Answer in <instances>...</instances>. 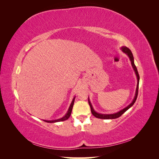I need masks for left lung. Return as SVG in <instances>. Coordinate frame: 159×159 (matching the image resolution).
I'll use <instances>...</instances> for the list:
<instances>
[{
    "label": "left lung",
    "mask_w": 159,
    "mask_h": 159,
    "mask_svg": "<svg viewBox=\"0 0 159 159\" xmlns=\"http://www.w3.org/2000/svg\"><path fill=\"white\" fill-rule=\"evenodd\" d=\"M122 51L125 53V54L129 56L130 60H131V65L133 66V70L134 71V72H135V74L137 75V89H136V92H135V95H134V98L133 100V102L130 103L127 107H126L125 108H124L123 109L119 111V112L117 113H113V114H102V113H98L96 111H95V110L93 109V107H92V105H91L90 101L89 99V98H88V102H89V105L90 106V108H91V113L93 114V116H95V117H97L98 119H116V118H118L120 116H121V115L126 111L127 110H128L130 107H131L133 104L134 103V102H135V101L137 98V95H138V90H139V79H140V78H139V73H138V71H137V67L135 66V65H134V57H133V54L131 51L126 46H123L121 47Z\"/></svg>",
    "instance_id": "left-lung-1"
}]
</instances>
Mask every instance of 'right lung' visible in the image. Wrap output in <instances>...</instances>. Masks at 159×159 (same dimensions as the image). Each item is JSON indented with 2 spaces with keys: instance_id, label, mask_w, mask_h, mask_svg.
Wrapping results in <instances>:
<instances>
[{
  "instance_id": "right-lung-1",
  "label": "right lung",
  "mask_w": 159,
  "mask_h": 159,
  "mask_svg": "<svg viewBox=\"0 0 159 159\" xmlns=\"http://www.w3.org/2000/svg\"><path fill=\"white\" fill-rule=\"evenodd\" d=\"M75 97L74 98L73 100H72V102L70 104V106L68 110V112L66 113V114L65 115V116H64L63 117H61L59 119H56V120H52V121H48V120H44V121L45 122H47V123H56V122H59V121H66V120L68 119L71 115V111H72V109H73V106H74V100H75Z\"/></svg>"
}]
</instances>
